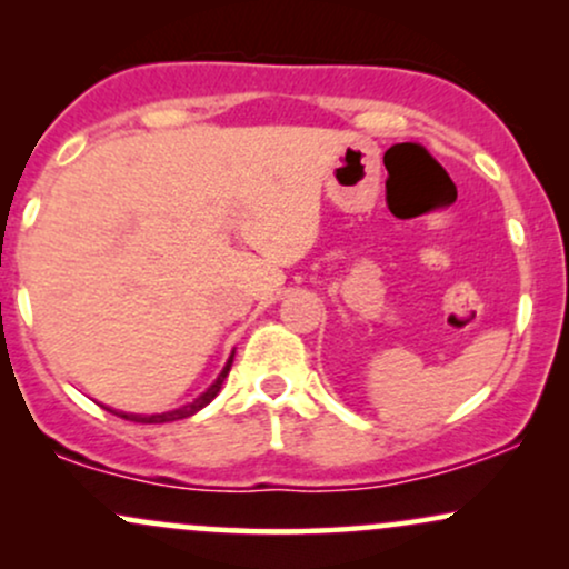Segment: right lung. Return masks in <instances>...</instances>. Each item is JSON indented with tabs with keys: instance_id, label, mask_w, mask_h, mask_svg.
I'll list each match as a JSON object with an SVG mask.
<instances>
[{
	"instance_id": "obj_1",
	"label": "right lung",
	"mask_w": 569,
	"mask_h": 569,
	"mask_svg": "<svg viewBox=\"0 0 569 569\" xmlns=\"http://www.w3.org/2000/svg\"><path fill=\"white\" fill-rule=\"evenodd\" d=\"M232 358H234V352H232L230 358H227L224 369L219 371V377L211 382V388L202 390V393H200L198 398H194V401L184 403V407L171 409V411H160V415H128V411H117V409H109V411H114L117 417H126V420H133V422H152V426H158V422H173V420H184V417H192L194 411H200L202 407H208V403H211L213 398H217V393L221 390V382H224V377L230 375Z\"/></svg>"
}]
</instances>
